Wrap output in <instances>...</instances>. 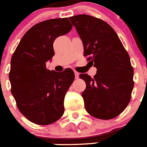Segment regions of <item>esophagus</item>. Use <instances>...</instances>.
I'll use <instances>...</instances> for the list:
<instances>
[{"label": "esophagus", "mask_w": 147, "mask_h": 147, "mask_svg": "<svg viewBox=\"0 0 147 147\" xmlns=\"http://www.w3.org/2000/svg\"><path fill=\"white\" fill-rule=\"evenodd\" d=\"M74 74H75V78H76V79H78V78H79V76H80L79 73H78L77 71H74Z\"/></svg>", "instance_id": "1"}]
</instances>
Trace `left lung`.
<instances>
[{"mask_svg":"<svg viewBox=\"0 0 147 147\" xmlns=\"http://www.w3.org/2000/svg\"><path fill=\"white\" fill-rule=\"evenodd\" d=\"M69 19L82 41L84 56H88L97 69L93 78L80 75L86 83L82 93L85 109L97 119H113L127 107L134 87L129 54L113 28L104 20L88 15Z\"/></svg>","mask_w":147,"mask_h":147,"instance_id":"left-lung-1","label":"left lung"}]
</instances>
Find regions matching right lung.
Listing matches in <instances>:
<instances>
[{
  "instance_id": "1",
  "label": "right lung",
  "mask_w": 147,
  "mask_h": 147,
  "mask_svg": "<svg viewBox=\"0 0 147 147\" xmlns=\"http://www.w3.org/2000/svg\"><path fill=\"white\" fill-rule=\"evenodd\" d=\"M71 28L68 18L40 22L23 35L11 57V94L20 112L36 124H52L64 113L65 96L74 80V73L71 68L51 71L46 62L54 55V40Z\"/></svg>"
}]
</instances>
